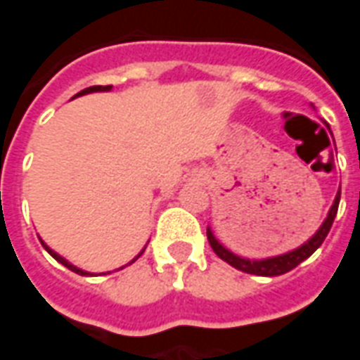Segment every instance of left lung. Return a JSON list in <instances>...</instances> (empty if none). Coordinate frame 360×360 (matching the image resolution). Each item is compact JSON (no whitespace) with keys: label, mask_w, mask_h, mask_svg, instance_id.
Instances as JSON below:
<instances>
[{"label":"left lung","mask_w":360,"mask_h":360,"mask_svg":"<svg viewBox=\"0 0 360 360\" xmlns=\"http://www.w3.org/2000/svg\"><path fill=\"white\" fill-rule=\"evenodd\" d=\"M340 196L341 191L335 196V200H333L332 208H330V214H328V218L326 221L320 226L316 233L310 237L309 241L304 243L302 247L299 249L291 250V252H287V255H281V257H274V258H266V260H249V258H241L233 255L231 250H227L221 243L216 241V237L212 235V231L208 229L206 235H208V243H210L212 250L218 255L221 260H226L227 264H231L233 268L241 271H247V274H255V276H264V278H271V276H281V274H287V271H291L293 268L301 264L302 260H307V258L314 252V250L324 243V239L330 233V229H332L333 219H335V214H338V206H340Z\"/></svg>","instance_id":"obj_1"}]
</instances>
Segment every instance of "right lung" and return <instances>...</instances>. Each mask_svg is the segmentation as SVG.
<instances>
[{"mask_svg":"<svg viewBox=\"0 0 360 360\" xmlns=\"http://www.w3.org/2000/svg\"><path fill=\"white\" fill-rule=\"evenodd\" d=\"M103 90H111V84H108V86H90V89H84V90H81V92H79V94L77 96H82V94H90V92H103ZM42 243V247L46 250H48V252H50L51 257L56 258V260H58V262H61V264L65 266V268H69V270L71 271H75V274H79V276H89V271H84V270H81V268H77V266H73V264H69V262H67L65 258H61L58 255V252H53V250L50 249V247H48V245H46V243L44 241H40ZM142 255V252H141ZM141 255H139V257H141ZM136 257V258H139ZM136 258H134V260H136ZM133 260V262H134Z\"/></svg>","mask_w":360,"mask_h":360,"instance_id":"right-lung-1","label":"right lung"}]
</instances>
